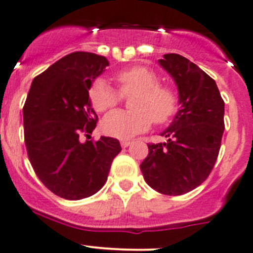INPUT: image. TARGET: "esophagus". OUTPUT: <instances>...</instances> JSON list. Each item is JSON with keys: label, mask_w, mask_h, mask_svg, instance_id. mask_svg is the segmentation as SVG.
Returning a JSON list of instances; mask_svg holds the SVG:
<instances>
[{"label": "esophagus", "mask_w": 253, "mask_h": 253, "mask_svg": "<svg viewBox=\"0 0 253 253\" xmlns=\"http://www.w3.org/2000/svg\"><path fill=\"white\" fill-rule=\"evenodd\" d=\"M129 144H131V141H128V139H122V141H121L122 148H126V147H128Z\"/></svg>", "instance_id": "1"}]
</instances>
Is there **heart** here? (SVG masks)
Wrapping results in <instances>:
<instances>
[{"instance_id": "1", "label": "heart", "mask_w": 253, "mask_h": 253, "mask_svg": "<svg viewBox=\"0 0 253 253\" xmlns=\"http://www.w3.org/2000/svg\"><path fill=\"white\" fill-rule=\"evenodd\" d=\"M119 92L104 80H97L90 89L92 107L97 112L114 109L122 97H132L133 111L110 112L101 122L105 134L116 138H131L149 128L152 122L164 124L176 111L178 95L169 85L159 84L157 73L146 67H132L114 75Z\"/></svg>"}]
</instances>
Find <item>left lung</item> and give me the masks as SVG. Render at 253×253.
I'll return each mask as SVG.
<instances>
[{
	"instance_id": "1",
	"label": "left lung",
	"mask_w": 253,
	"mask_h": 253,
	"mask_svg": "<svg viewBox=\"0 0 253 253\" xmlns=\"http://www.w3.org/2000/svg\"><path fill=\"white\" fill-rule=\"evenodd\" d=\"M178 86L179 111L162 132L166 143H149L139 166L151 188L181 195L199 186L215 166L225 129V104L214 79L179 54L159 60Z\"/></svg>"
}]
</instances>
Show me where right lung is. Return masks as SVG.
<instances>
[{"mask_svg":"<svg viewBox=\"0 0 253 253\" xmlns=\"http://www.w3.org/2000/svg\"><path fill=\"white\" fill-rule=\"evenodd\" d=\"M107 65L97 54H68L34 78L24 102L29 162L39 180L64 199L80 200L99 192L121 152L119 139L111 137L80 141L96 127L89 89Z\"/></svg>","mask_w":253,"mask_h":253,"instance_id":"add662e5","label":"right lung"}]
</instances>
